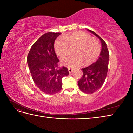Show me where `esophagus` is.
<instances>
[{
    "instance_id": "34e87169",
    "label": "esophagus",
    "mask_w": 133,
    "mask_h": 133,
    "mask_svg": "<svg viewBox=\"0 0 133 133\" xmlns=\"http://www.w3.org/2000/svg\"><path fill=\"white\" fill-rule=\"evenodd\" d=\"M68 71H69V73H72V72L74 71V69H73V68H68Z\"/></svg>"
}]
</instances>
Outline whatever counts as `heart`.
Here are the masks:
<instances>
[{"mask_svg": "<svg viewBox=\"0 0 133 133\" xmlns=\"http://www.w3.org/2000/svg\"><path fill=\"white\" fill-rule=\"evenodd\" d=\"M75 46L73 55L64 56L69 51V47ZM55 53L63 57L62 63L69 67H75L82 64L89 65L97 59L101 53L102 46L97 39L91 37L83 31H73L57 39L54 44Z\"/></svg>", "mask_w": 133, "mask_h": 133, "instance_id": "obj_1", "label": "heart"}]
</instances>
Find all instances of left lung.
Here are the masks:
<instances>
[{
	"label": "left lung",
	"mask_w": 133,
	"mask_h": 133,
	"mask_svg": "<svg viewBox=\"0 0 133 133\" xmlns=\"http://www.w3.org/2000/svg\"><path fill=\"white\" fill-rule=\"evenodd\" d=\"M98 37L102 42V50L97 61L86 68H82L83 76L78 82L79 89L86 94H92L99 90L105 82L108 69L109 53L107 44L93 31L88 29Z\"/></svg>",
	"instance_id": "obj_1"
}]
</instances>
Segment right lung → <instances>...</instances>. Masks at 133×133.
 <instances>
[{"label": "right lung", "instance_id": "obj_1", "mask_svg": "<svg viewBox=\"0 0 133 133\" xmlns=\"http://www.w3.org/2000/svg\"><path fill=\"white\" fill-rule=\"evenodd\" d=\"M60 33H46L41 36L28 53L27 63L35 85L43 92L54 94L62 88V78L69 75L67 68L60 67L54 51V42Z\"/></svg>", "mask_w": 133, "mask_h": 133}]
</instances>
